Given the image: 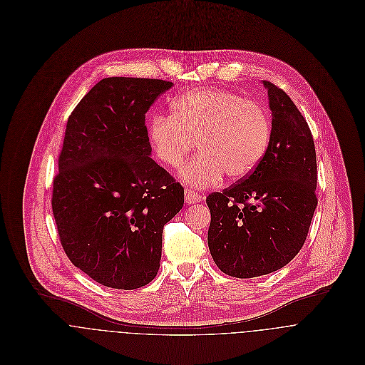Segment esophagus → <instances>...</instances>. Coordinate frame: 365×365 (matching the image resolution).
Returning <instances> with one entry per match:
<instances>
[{"label": "esophagus", "mask_w": 365, "mask_h": 365, "mask_svg": "<svg viewBox=\"0 0 365 365\" xmlns=\"http://www.w3.org/2000/svg\"><path fill=\"white\" fill-rule=\"evenodd\" d=\"M201 201H202V195L197 194L192 190H185V202L187 204H197V202H201Z\"/></svg>", "instance_id": "obj_1"}]
</instances>
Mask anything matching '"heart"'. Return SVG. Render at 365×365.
<instances>
[{"instance_id": "1", "label": "heart", "mask_w": 365, "mask_h": 365, "mask_svg": "<svg viewBox=\"0 0 365 365\" xmlns=\"http://www.w3.org/2000/svg\"><path fill=\"white\" fill-rule=\"evenodd\" d=\"M173 115L150 119L149 139L157 158L178 167L200 145V153L187 163L181 178L195 187L220 182L226 174L239 181L260 164L271 138L267 112L243 96L219 88H195L177 97Z\"/></svg>"}]
</instances>
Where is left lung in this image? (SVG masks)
Returning a JSON list of instances; mask_svg holds the SVG:
<instances>
[{
    "label": "left lung",
    "mask_w": 365,
    "mask_h": 365,
    "mask_svg": "<svg viewBox=\"0 0 365 365\" xmlns=\"http://www.w3.org/2000/svg\"><path fill=\"white\" fill-rule=\"evenodd\" d=\"M262 83L272 110L268 149L249 177L207 198L210 256L222 272L236 278L265 275L292 260L317 205L309 125L284 90Z\"/></svg>",
    "instance_id": "1"
}]
</instances>
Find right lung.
Returning a JSON list of instances; mask_svg holds the SVG:
<instances>
[{
    "label": "right lung",
    "mask_w": 365,
    "mask_h": 365,
    "mask_svg": "<svg viewBox=\"0 0 365 365\" xmlns=\"http://www.w3.org/2000/svg\"><path fill=\"white\" fill-rule=\"evenodd\" d=\"M157 78L109 77L68 116L52 210L70 261L98 284L136 289L156 277L164 225L184 188L150 157L146 112L171 88Z\"/></svg>",
    "instance_id": "obj_1"
}]
</instances>
